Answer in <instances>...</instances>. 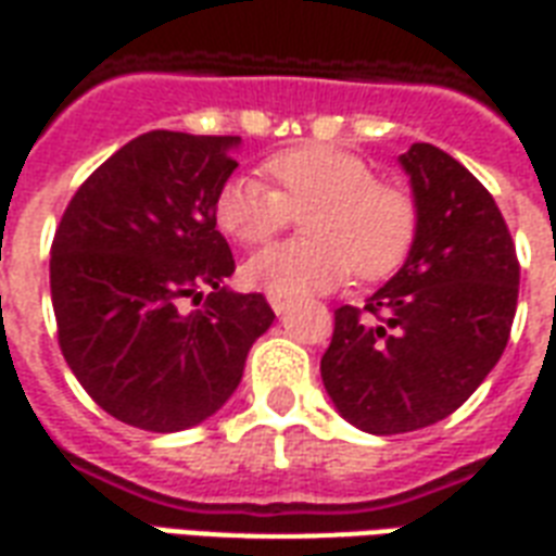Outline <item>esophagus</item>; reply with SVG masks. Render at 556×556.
I'll return each instance as SVG.
<instances>
[{
  "instance_id": "34e87169",
  "label": "esophagus",
  "mask_w": 556,
  "mask_h": 556,
  "mask_svg": "<svg viewBox=\"0 0 556 556\" xmlns=\"http://www.w3.org/2000/svg\"><path fill=\"white\" fill-rule=\"evenodd\" d=\"M267 303H270V309L282 315V312L291 306V298H282V294H267Z\"/></svg>"
}]
</instances>
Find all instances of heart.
Listing matches in <instances>:
<instances>
[{
	"label": "heart",
	"instance_id": "heart-1",
	"mask_svg": "<svg viewBox=\"0 0 556 556\" xmlns=\"http://www.w3.org/2000/svg\"><path fill=\"white\" fill-rule=\"evenodd\" d=\"M267 188L256 176H232L215 197V224L238 244L256 247L300 215L303 238L267 247L244 265L250 286L300 298L336 289L351 267L359 279H382L404 265L418 232V203L406 188L377 182L359 155L303 143L265 162Z\"/></svg>",
	"mask_w": 556,
	"mask_h": 556
}]
</instances>
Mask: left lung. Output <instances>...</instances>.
I'll return each mask as SVG.
<instances>
[{
	"label": "left lung",
	"mask_w": 556,
	"mask_h": 556,
	"mask_svg": "<svg viewBox=\"0 0 556 556\" xmlns=\"http://www.w3.org/2000/svg\"><path fill=\"white\" fill-rule=\"evenodd\" d=\"M418 203L404 267L365 306L336 309L320 377L353 427L421 430L466 404L507 348L519 258L495 200L433 143L397 159Z\"/></svg>",
	"instance_id": "left-lung-1"
}]
</instances>
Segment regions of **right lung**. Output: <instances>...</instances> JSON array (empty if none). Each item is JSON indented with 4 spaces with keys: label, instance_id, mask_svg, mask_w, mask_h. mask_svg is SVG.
<instances>
[{
    "label": "right lung",
    "instance_id": "right-lung-1",
    "mask_svg": "<svg viewBox=\"0 0 556 556\" xmlns=\"http://www.w3.org/2000/svg\"><path fill=\"white\" fill-rule=\"evenodd\" d=\"M236 135L155 129L111 155L70 200L52 241L59 344L85 392L152 433L203 425L274 324L262 294L226 289L236 258L215 197L238 162ZM203 311L182 313L185 299Z\"/></svg>",
    "mask_w": 556,
    "mask_h": 556
}]
</instances>
